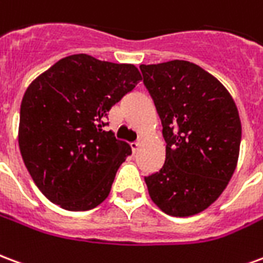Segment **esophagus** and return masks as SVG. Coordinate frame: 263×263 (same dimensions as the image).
I'll list each match as a JSON object with an SVG mask.
<instances>
[{
    "mask_svg": "<svg viewBox=\"0 0 263 263\" xmlns=\"http://www.w3.org/2000/svg\"><path fill=\"white\" fill-rule=\"evenodd\" d=\"M140 145H141V143H140V141H136V143H132V145H130V147H132L133 153H136V151H139Z\"/></svg>",
    "mask_w": 263,
    "mask_h": 263,
    "instance_id": "obj_1",
    "label": "esophagus"
}]
</instances>
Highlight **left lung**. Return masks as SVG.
Instances as JSON below:
<instances>
[{"label":"left lung","mask_w":263,"mask_h":263,"mask_svg":"<svg viewBox=\"0 0 263 263\" xmlns=\"http://www.w3.org/2000/svg\"><path fill=\"white\" fill-rule=\"evenodd\" d=\"M165 140V162L144 176L153 202L186 217L208 209L231 179L241 144L237 106L223 84L185 60L140 66Z\"/></svg>","instance_id":"1"}]
</instances>
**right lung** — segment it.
<instances>
[{
	"instance_id": "right-lung-1",
	"label": "right lung",
	"mask_w": 263,
	"mask_h": 263,
	"mask_svg": "<svg viewBox=\"0 0 263 263\" xmlns=\"http://www.w3.org/2000/svg\"><path fill=\"white\" fill-rule=\"evenodd\" d=\"M140 81L133 64L72 54L28 87L21 103L19 150L50 202L85 212L108 197L132 148L103 127L110 108Z\"/></svg>"
}]
</instances>
